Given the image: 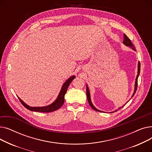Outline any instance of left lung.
<instances>
[{
	"label": "left lung",
	"instance_id": "8db88e82",
	"mask_svg": "<svg viewBox=\"0 0 152 152\" xmlns=\"http://www.w3.org/2000/svg\"><path fill=\"white\" fill-rule=\"evenodd\" d=\"M123 43H124V45H126V46H128V47H131L132 49H133L134 50H135V47H134V45L132 44V42H131V41L130 40V39L127 37L125 34H124V37H123ZM140 62H139V63H138V74H137V77H136V79H135V90H134V94H133V95H132V97L134 96V94H135V92H136V91H137V81H138V77H139V74H140ZM86 94H87V100H88V102H89V105H90V106L92 108V109H94V110H95V111H100V110H97V108H95V107H94V106L92 105V102H91V97H90V93H89V89H88V87L87 86V87H86ZM124 106H123L121 108H123ZM121 108H118V110H115V111H118L119 109H120ZM102 112V111H101Z\"/></svg>",
	"mask_w": 152,
	"mask_h": 152
}]
</instances>
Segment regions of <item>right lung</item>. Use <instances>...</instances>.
Returning <instances> with one entry per match:
<instances>
[{"instance_id": "right-lung-1", "label": "right lung", "mask_w": 152, "mask_h": 152, "mask_svg": "<svg viewBox=\"0 0 152 152\" xmlns=\"http://www.w3.org/2000/svg\"><path fill=\"white\" fill-rule=\"evenodd\" d=\"M75 78V76H71V77H69L68 79V80L65 83H64L57 99H56V100L53 103H52L51 105H50L49 106L43 107H31L27 105L26 103H24L19 97H18V99H19L20 102L22 103V105L26 108H27L28 110H29L30 111H37V112H43V113L52 112V111H54L55 110L59 109L63 105L64 101H65V95L67 91L68 87L69 86L71 82L73 81Z\"/></svg>"}]
</instances>
